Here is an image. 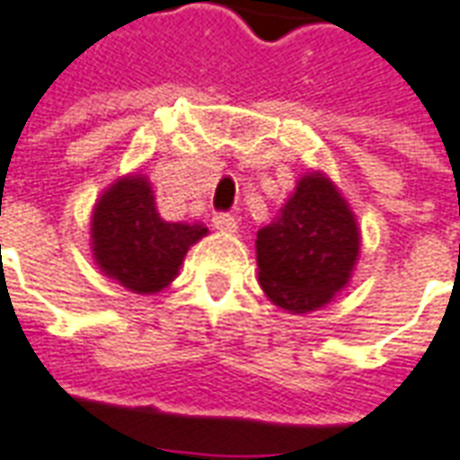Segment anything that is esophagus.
<instances>
[{
  "label": "esophagus",
  "instance_id": "obj_1",
  "mask_svg": "<svg viewBox=\"0 0 460 460\" xmlns=\"http://www.w3.org/2000/svg\"><path fill=\"white\" fill-rule=\"evenodd\" d=\"M214 226L219 231H226V234H236L239 231V219L231 217V214H217L214 217Z\"/></svg>",
  "mask_w": 460,
  "mask_h": 460
}]
</instances>
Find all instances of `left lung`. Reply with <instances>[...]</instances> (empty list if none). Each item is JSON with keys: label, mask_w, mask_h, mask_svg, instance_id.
<instances>
[{"label": "left lung", "mask_w": 460, "mask_h": 460, "mask_svg": "<svg viewBox=\"0 0 460 460\" xmlns=\"http://www.w3.org/2000/svg\"><path fill=\"white\" fill-rule=\"evenodd\" d=\"M362 234L338 184L310 170L269 226L256 234L259 283L290 315L328 305L347 288L359 261Z\"/></svg>", "instance_id": "1"}]
</instances>
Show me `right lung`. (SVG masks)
I'll use <instances>...</instances> for the list:
<instances>
[{"label":"right lung","mask_w":460,"mask_h":460,"mask_svg":"<svg viewBox=\"0 0 460 460\" xmlns=\"http://www.w3.org/2000/svg\"><path fill=\"white\" fill-rule=\"evenodd\" d=\"M207 234L204 224L162 219L150 180L142 174L115 180L91 214L95 266L137 296L167 288L177 279L187 251Z\"/></svg>","instance_id":"obj_1"}]
</instances>
